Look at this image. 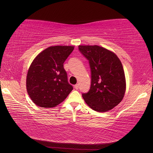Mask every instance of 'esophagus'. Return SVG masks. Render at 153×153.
I'll use <instances>...</instances> for the list:
<instances>
[{
  "instance_id": "34e87169",
  "label": "esophagus",
  "mask_w": 153,
  "mask_h": 153,
  "mask_svg": "<svg viewBox=\"0 0 153 153\" xmlns=\"http://www.w3.org/2000/svg\"><path fill=\"white\" fill-rule=\"evenodd\" d=\"M74 87L75 88V89H78V88H79V85H78V84H76L75 85V86H74Z\"/></svg>"
}]
</instances>
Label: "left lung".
<instances>
[{"instance_id":"obj_1","label":"left lung","mask_w":153,"mask_h":153,"mask_svg":"<svg viewBox=\"0 0 153 153\" xmlns=\"http://www.w3.org/2000/svg\"><path fill=\"white\" fill-rule=\"evenodd\" d=\"M89 61L91 72L89 91L83 93L85 103L97 112H107L124 98L126 79L122 63L114 52L98 45H79Z\"/></svg>"}]
</instances>
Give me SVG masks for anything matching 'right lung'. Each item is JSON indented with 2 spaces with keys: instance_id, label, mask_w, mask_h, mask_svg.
I'll use <instances>...</instances> for the list:
<instances>
[{
  "instance_id": "add662e5",
  "label": "right lung",
  "mask_w": 153,
  "mask_h": 153,
  "mask_svg": "<svg viewBox=\"0 0 153 153\" xmlns=\"http://www.w3.org/2000/svg\"><path fill=\"white\" fill-rule=\"evenodd\" d=\"M74 50L73 46H53L34 59L26 79L27 93L39 106L52 108L65 100L73 90L64 62Z\"/></svg>"
}]
</instances>
